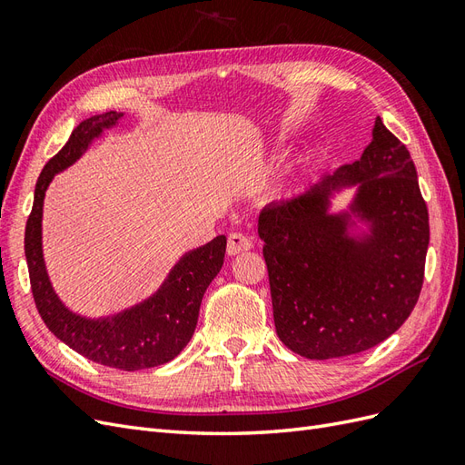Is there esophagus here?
<instances>
[{
    "label": "esophagus",
    "mask_w": 465,
    "mask_h": 465,
    "mask_svg": "<svg viewBox=\"0 0 465 465\" xmlns=\"http://www.w3.org/2000/svg\"><path fill=\"white\" fill-rule=\"evenodd\" d=\"M252 247H253V240H252V237H247L245 233L232 232L228 235V253L230 255L249 252V249H252Z\"/></svg>",
    "instance_id": "1"
}]
</instances>
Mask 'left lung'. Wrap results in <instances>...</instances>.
Here are the masks:
<instances>
[{"label": "left lung", "instance_id": "8db88e82", "mask_svg": "<svg viewBox=\"0 0 465 465\" xmlns=\"http://www.w3.org/2000/svg\"><path fill=\"white\" fill-rule=\"evenodd\" d=\"M361 183L352 211L372 222L357 242L349 214L330 217L334 189ZM259 237L277 336L308 360L377 346L404 324L424 282L428 208L409 149L375 119L361 159L265 206Z\"/></svg>", "mask_w": 465, "mask_h": 465}]
</instances>
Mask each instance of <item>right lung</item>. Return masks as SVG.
Instances as JSON below:
<instances>
[{"mask_svg":"<svg viewBox=\"0 0 465 465\" xmlns=\"http://www.w3.org/2000/svg\"><path fill=\"white\" fill-rule=\"evenodd\" d=\"M122 114L108 112L82 122L66 145L45 164L35 186V200L25 225V257L35 306L53 334L80 355L124 371L157 367L184 350L194 334L200 302L218 275L225 255V235L190 252L178 261L157 294L149 301L105 320H88L64 308L45 271L41 249V216L45 190L54 173L73 164L90 141L112 127Z\"/></svg>","mask_w":465,"mask_h":465,"instance_id":"obj_1","label":"right lung"}]
</instances>
